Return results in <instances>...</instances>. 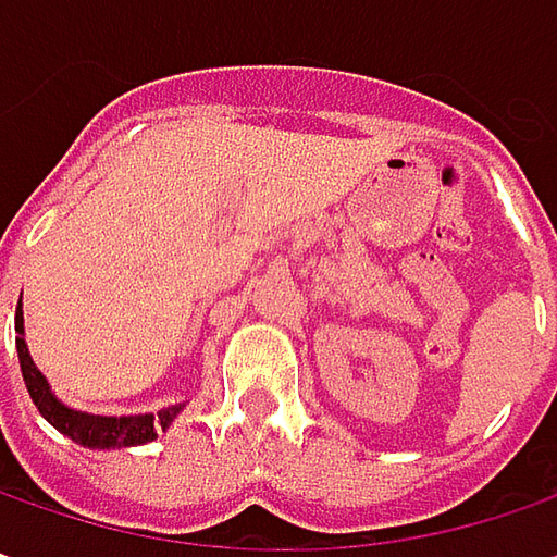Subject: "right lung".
<instances>
[{
	"instance_id": "obj_1",
	"label": "right lung",
	"mask_w": 557,
	"mask_h": 557,
	"mask_svg": "<svg viewBox=\"0 0 557 557\" xmlns=\"http://www.w3.org/2000/svg\"><path fill=\"white\" fill-rule=\"evenodd\" d=\"M14 330H17V357H21V373L27 382V392L36 404V410L49 419L51 425L61 434H67L70 441L91 447V450H113V447H138L153 441L157 432H165L172 425V419L182 412L184 404L165 407L157 416L145 412V416H91V412L70 410L67 404H61L51 394L46 375L36 370L33 357L24 342V311L17 305V317H14Z\"/></svg>"
}]
</instances>
